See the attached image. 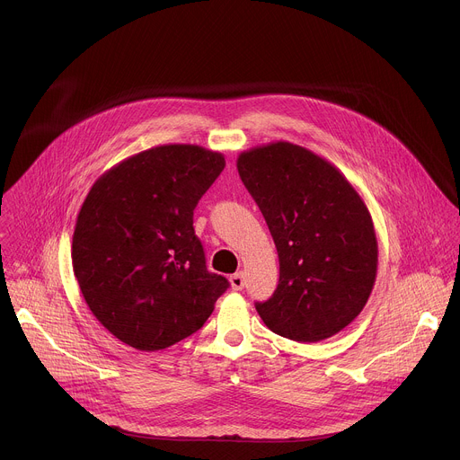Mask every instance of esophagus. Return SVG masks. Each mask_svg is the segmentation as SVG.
Wrapping results in <instances>:
<instances>
[{"label":"esophagus","mask_w":460,"mask_h":460,"mask_svg":"<svg viewBox=\"0 0 460 460\" xmlns=\"http://www.w3.org/2000/svg\"><path fill=\"white\" fill-rule=\"evenodd\" d=\"M229 282H231V288H233L234 291H240V289H243V286H245V277H243L242 271H238V273H234V275L229 277Z\"/></svg>","instance_id":"obj_1"}]
</instances>
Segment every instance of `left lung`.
<instances>
[{"label":"left lung","mask_w":460,"mask_h":460,"mask_svg":"<svg viewBox=\"0 0 460 460\" xmlns=\"http://www.w3.org/2000/svg\"><path fill=\"white\" fill-rule=\"evenodd\" d=\"M238 174L277 245V291L256 311L270 330L298 342L342 332L364 309L376 279L371 215L348 178L289 142L252 147Z\"/></svg>","instance_id":"1"}]
</instances>
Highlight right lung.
Returning <instances> with one entry per match:
<instances>
[{"label": "right lung", "instance_id": "right-lung-1", "mask_svg": "<svg viewBox=\"0 0 460 460\" xmlns=\"http://www.w3.org/2000/svg\"><path fill=\"white\" fill-rule=\"evenodd\" d=\"M224 155L158 146L103 172L78 213L73 270L98 322L140 351L165 349L206 323L229 288L209 273L192 211Z\"/></svg>", "mask_w": 460, "mask_h": 460}]
</instances>
